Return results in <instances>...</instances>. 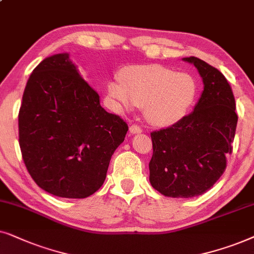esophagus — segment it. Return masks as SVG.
I'll return each mask as SVG.
<instances>
[{
    "mask_svg": "<svg viewBox=\"0 0 254 254\" xmlns=\"http://www.w3.org/2000/svg\"><path fill=\"white\" fill-rule=\"evenodd\" d=\"M141 131H143V130H141V127L137 124H133V125H131V127H130V133H132V134L140 133Z\"/></svg>",
    "mask_w": 254,
    "mask_h": 254,
    "instance_id": "obj_1",
    "label": "esophagus"
}]
</instances>
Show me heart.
<instances>
[{
	"instance_id": "heart-1",
	"label": "heart",
	"mask_w": 254,
	"mask_h": 254,
	"mask_svg": "<svg viewBox=\"0 0 254 254\" xmlns=\"http://www.w3.org/2000/svg\"><path fill=\"white\" fill-rule=\"evenodd\" d=\"M107 92L118 111L143 107L151 124L170 127L190 110L198 86L189 73L161 65H134L122 69L120 80L109 81Z\"/></svg>"
}]
</instances>
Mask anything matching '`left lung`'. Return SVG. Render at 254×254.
<instances>
[{"label": "left lung", "mask_w": 254, "mask_h": 254, "mask_svg": "<svg viewBox=\"0 0 254 254\" xmlns=\"http://www.w3.org/2000/svg\"><path fill=\"white\" fill-rule=\"evenodd\" d=\"M197 68L204 88L194 111L151 133L152 187L170 197H194L209 190L226 168L238 116L228 80L203 60L184 58Z\"/></svg>", "instance_id": "8db88e82"}]
</instances>
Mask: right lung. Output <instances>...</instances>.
<instances>
[{
  "label": "right lung",
  "instance_id": "obj_1",
  "mask_svg": "<svg viewBox=\"0 0 254 254\" xmlns=\"http://www.w3.org/2000/svg\"><path fill=\"white\" fill-rule=\"evenodd\" d=\"M127 129L101 107L67 53L33 69L18 114L19 147L29 174L45 191L84 198L99 190Z\"/></svg>",
  "mask_w": 254,
  "mask_h": 254
}]
</instances>
